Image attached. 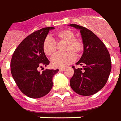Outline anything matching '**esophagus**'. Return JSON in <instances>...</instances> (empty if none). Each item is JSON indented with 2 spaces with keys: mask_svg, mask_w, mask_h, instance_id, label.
I'll list each match as a JSON object with an SVG mask.
<instances>
[{
  "mask_svg": "<svg viewBox=\"0 0 121 121\" xmlns=\"http://www.w3.org/2000/svg\"><path fill=\"white\" fill-rule=\"evenodd\" d=\"M64 69H65L64 68H59V70H60V72H62V71H64Z\"/></svg>",
  "mask_w": 121,
  "mask_h": 121,
  "instance_id": "34e87169",
  "label": "esophagus"
}]
</instances>
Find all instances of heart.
<instances>
[{"label": "heart", "mask_w": 121, "mask_h": 121, "mask_svg": "<svg viewBox=\"0 0 121 121\" xmlns=\"http://www.w3.org/2000/svg\"><path fill=\"white\" fill-rule=\"evenodd\" d=\"M65 42L63 51L65 53L58 54L52 60V65L56 68H63L73 63L76 56H80L83 50V43L75 34L69 29H64L55 35V39L47 37L43 42V51L49 57H52L57 53V43Z\"/></svg>", "instance_id": "b5f03b06"}]
</instances>
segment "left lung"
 Wrapping results in <instances>:
<instances>
[{
    "instance_id": "left-lung-1",
    "label": "left lung",
    "mask_w": 121,
    "mask_h": 121,
    "mask_svg": "<svg viewBox=\"0 0 121 121\" xmlns=\"http://www.w3.org/2000/svg\"><path fill=\"white\" fill-rule=\"evenodd\" d=\"M80 30L84 52L70 79V86L82 96H90L98 92L106 84L111 71L110 56L105 45L93 32L75 24L69 25Z\"/></svg>"
}]
</instances>
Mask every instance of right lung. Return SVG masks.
Instances as JSON below:
<instances>
[{"label": "right lung", "mask_w": 121, "mask_h": 121, "mask_svg": "<svg viewBox=\"0 0 121 121\" xmlns=\"http://www.w3.org/2000/svg\"><path fill=\"white\" fill-rule=\"evenodd\" d=\"M45 27L33 32L21 41L13 53L11 61V74L20 90L32 98L48 94L53 86V77L59 71L45 69L40 73L38 68L46 66L49 61L43 51V42L49 30Z\"/></svg>", "instance_id": "right-lung-1"}]
</instances>
